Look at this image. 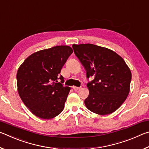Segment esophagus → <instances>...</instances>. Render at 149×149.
<instances>
[{
	"instance_id": "1",
	"label": "esophagus",
	"mask_w": 149,
	"mask_h": 149,
	"mask_svg": "<svg viewBox=\"0 0 149 149\" xmlns=\"http://www.w3.org/2000/svg\"><path fill=\"white\" fill-rule=\"evenodd\" d=\"M73 89H74V90H75V91H77V90H79V89H81V87H78L74 86V87H73Z\"/></svg>"
}]
</instances>
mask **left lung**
<instances>
[{"instance_id": "left-lung-1", "label": "left lung", "mask_w": 149, "mask_h": 149, "mask_svg": "<svg viewBox=\"0 0 149 149\" xmlns=\"http://www.w3.org/2000/svg\"><path fill=\"white\" fill-rule=\"evenodd\" d=\"M74 53L93 78L87 86L89 95L86 107L100 115L114 112L130 92L132 73L123 59L115 52L93 44L73 45Z\"/></svg>"}]
</instances>
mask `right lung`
<instances>
[{
	"label": "right lung",
	"mask_w": 149,
	"mask_h": 149,
	"mask_svg": "<svg viewBox=\"0 0 149 149\" xmlns=\"http://www.w3.org/2000/svg\"><path fill=\"white\" fill-rule=\"evenodd\" d=\"M73 50L56 46L30 55L17 72V91L22 101L36 116L51 119L64 110L70 87L63 85L60 75ZM60 79L61 81H57Z\"/></svg>",
	"instance_id": "add662e5"
}]
</instances>
